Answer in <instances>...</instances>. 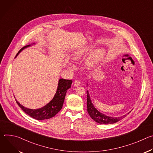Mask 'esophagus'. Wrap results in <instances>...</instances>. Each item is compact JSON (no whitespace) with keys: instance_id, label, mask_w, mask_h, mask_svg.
Instances as JSON below:
<instances>
[{"instance_id":"1","label":"esophagus","mask_w":153,"mask_h":153,"mask_svg":"<svg viewBox=\"0 0 153 153\" xmlns=\"http://www.w3.org/2000/svg\"><path fill=\"white\" fill-rule=\"evenodd\" d=\"M80 85H81V82H80L79 80H75V81L74 82V85L75 86H80Z\"/></svg>"}]
</instances>
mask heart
Instances as JSON below:
<instances>
[{
    "label": "heart",
    "mask_w": 153,
    "mask_h": 153,
    "mask_svg": "<svg viewBox=\"0 0 153 153\" xmlns=\"http://www.w3.org/2000/svg\"><path fill=\"white\" fill-rule=\"evenodd\" d=\"M91 50V46H88L82 48V50L76 52L72 56L74 61H79L82 59L86 54L89 53ZM105 55V51L103 48H99L96 49L89 57L86 61L87 67H91L93 65L99 63L104 57Z\"/></svg>",
    "instance_id": "b5f03b06"
}]
</instances>
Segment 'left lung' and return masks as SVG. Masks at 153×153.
I'll list each match as a JSON object with an SVG mask.
<instances>
[{
	"mask_svg": "<svg viewBox=\"0 0 153 153\" xmlns=\"http://www.w3.org/2000/svg\"><path fill=\"white\" fill-rule=\"evenodd\" d=\"M86 85L88 86V83L86 84ZM86 94H87V102H86L87 111H88V113L90 116V117L97 123H99L100 124H113L120 120L126 116L125 114L121 117H113L111 116H108L100 113L95 108L93 103H92L88 91H86ZM130 112H129L128 114Z\"/></svg>",
	"mask_w": 153,
	"mask_h": 153,
	"instance_id": "left-lung-1",
	"label": "left lung"
}]
</instances>
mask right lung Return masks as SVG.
I'll use <instances>...</instances> for the list:
<instances>
[{
  "mask_svg": "<svg viewBox=\"0 0 153 153\" xmlns=\"http://www.w3.org/2000/svg\"><path fill=\"white\" fill-rule=\"evenodd\" d=\"M33 44H35V43H32L31 45ZM31 45H26L22 48H21L16 54L15 58L22 51H23L24 49L30 47ZM72 82L73 81L71 80L60 79L58 82L56 94L54 96V97L48 103L42 108L35 109V110L30 109L22 105H21L19 102L17 101L16 99V101L22 110L30 117L39 120L48 119L54 117L62 109L64 102L65 95H66L67 90L71 88Z\"/></svg>",
  "mask_w": 153,
  "mask_h": 153,
  "instance_id": "add662e5",
  "label": "right lung"
}]
</instances>
